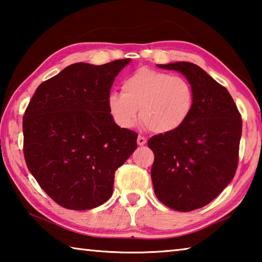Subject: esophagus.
Wrapping results in <instances>:
<instances>
[{"instance_id":"obj_1","label":"esophagus","mask_w":262,"mask_h":262,"mask_svg":"<svg viewBox=\"0 0 262 262\" xmlns=\"http://www.w3.org/2000/svg\"><path fill=\"white\" fill-rule=\"evenodd\" d=\"M145 143H147V139H145V137L141 136V135L137 137V144H139L140 147H142V145H144Z\"/></svg>"}]
</instances>
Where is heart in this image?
Here are the masks:
<instances>
[{
	"mask_svg": "<svg viewBox=\"0 0 262 262\" xmlns=\"http://www.w3.org/2000/svg\"><path fill=\"white\" fill-rule=\"evenodd\" d=\"M107 106L123 128L134 125L141 108L145 127L156 134H166L187 120L193 107V90L184 77L143 67L123 81L122 94H110Z\"/></svg>",
	"mask_w": 262,
	"mask_h": 262,
	"instance_id": "1",
	"label": "heart"
}]
</instances>
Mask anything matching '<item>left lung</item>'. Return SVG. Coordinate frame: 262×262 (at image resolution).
Segmentation results:
<instances>
[{
    "instance_id": "left-lung-1",
    "label": "left lung",
    "mask_w": 262,
    "mask_h": 262,
    "mask_svg": "<svg viewBox=\"0 0 262 262\" xmlns=\"http://www.w3.org/2000/svg\"><path fill=\"white\" fill-rule=\"evenodd\" d=\"M157 67L187 78L193 107L178 129L148 141L155 155L154 190L171 209L192 211L214 200L234 177L242 118L227 89L199 66L172 62Z\"/></svg>"
}]
</instances>
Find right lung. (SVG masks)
I'll return each mask as SVG.
<instances>
[{
	"label": "right lung",
	"mask_w": 262,
	"mask_h": 262,
	"mask_svg": "<svg viewBox=\"0 0 262 262\" xmlns=\"http://www.w3.org/2000/svg\"><path fill=\"white\" fill-rule=\"evenodd\" d=\"M130 59L70 64L37 88L23 118L24 157L31 174L56 203L88 210L113 193L114 173L137 147L120 128L107 98Z\"/></svg>",
	"instance_id": "1"
}]
</instances>
